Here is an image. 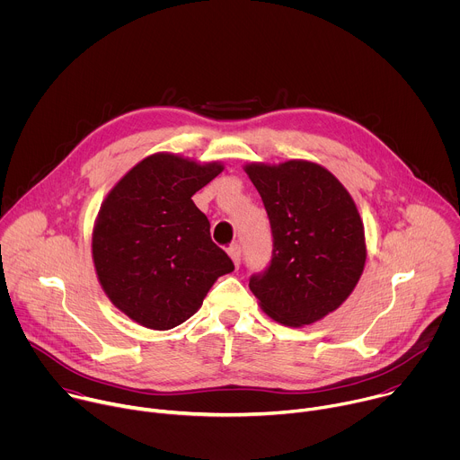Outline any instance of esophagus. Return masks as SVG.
<instances>
[{
	"mask_svg": "<svg viewBox=\"0 0 460 460\" xmlns=\"http://www.w3.org/2000/svg\"><path fill=\"white\" fill-rule=\"evenodd\" d=\"M227 252H229V256H231V260H233V264L238 268V266H240V256H242L240 245H238V243H231L229 249H227Z\"/></svg>",
	"mask_w": 460,
	"mask_h": 460,
	"instance_id": "esophagus-1",
	"label": "esophagus"
}]
</instances>
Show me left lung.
<instances>
[{"label":"left lung","mask_w":460,"mask_h":460,"mask_svg":"<svg viewBox=\"0 0 460 460\" xmlns=\"http://www.w3.org/2000/svg\"><path fill=\"white\" fill-rule=\"evenodd\" d=\"M270 217V266L249 289L273 320L300 327L335 311L366 264L364 226L344 185L318 164L245 165Z\"/></svg>","instance_id":"obj_1"}]
</instances>
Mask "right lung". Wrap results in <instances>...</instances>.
<instances>
[{
	"label": "right lung",
	"mask_w": 460,
	"mask_h": 460,
	"mask_svg": "<svg viewBox=\"0 0 460 460\" xmlns=\"http://www.w3.org/2000/svg\"><path fill=\"white\" fill-rule=\"evenodd\" d=\"M224 165L158 153L107 194L93 233V260L111 302L149 330H172L202 305L233 260L211 240L190 200Z\"/></svg>",
	"instance_id": "add662e5"
}]
</instances>
